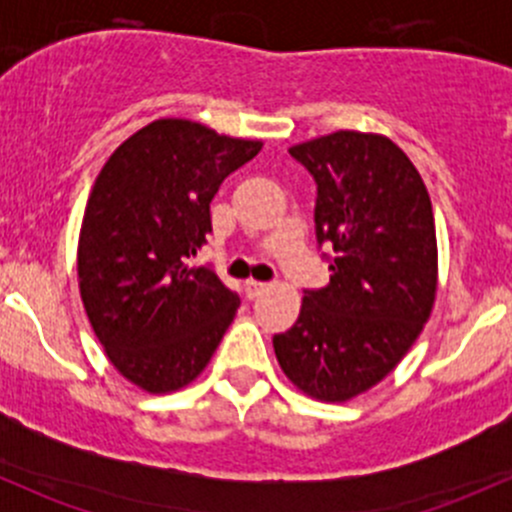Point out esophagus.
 I'll use <instances>...</instances> for the list:
<instances>
[{"instance_id":"34e87169","label":"esophagus","mask_w":512,"mask_h":512,"mask_svg":"<svg viewBox=\"0 0 512 512\" xmlns=\"http://www.w3.org/2000/svg\"><path fill=\"white\" fill-rule=\"evenodd\" d=\"M265 289H267V282H257V280H247V282H245V294H247V297H250V299H255L257 294L265 292Z\"/></svg>"}]
</instances>
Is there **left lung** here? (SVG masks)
Listing matches in <instances>:
<instances>
[{
    "mask_svg": "<svg viewBox=\"0 0 512 512\" xmlns=\"http://www.w3.org/2000/svg\"><path fill=\"white\" fill-rule=\"evenodd\" d=\"M317 183L314 230L332 247L329 285L304 289L297 322L275 334L297 389L349 401L409 352L436 299L438 250L428 190L386 136L337 131L289 148Z\"/></svg>",
    "mask_w": 512,
    "mask_h": 512,
    "instance_id": "1",
    "label": "left lung"
}]
</instances>
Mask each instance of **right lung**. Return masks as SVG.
Wrapping results in <instances>:
<instances>
[{
  "label": "right lung",
  "mask_w": 512,
  "mask_h": 512,
  "mask_svg": "<svg viewBox=\"0 0 512 512\" xmlns=\"http://www.w3.org/2000/svg\"><path fill=\"white\" fill-rule=\"evenodd\" d=\"M185 118L148 123L98 173L79 235V289L111 364L148 394L208 366L240 297L190 257L213 230L220 183L260 153Z\"/></svg>",
  "instance_id": "1"
}]
</instances>
